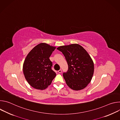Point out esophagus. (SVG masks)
<instances>
[{
    "label": "esophagus",
    "mask_w": 120,
    "mask_h": 120,
    "mask_svg": "<svg viewBox=\"0 0 120 120\" xmlns=\"http://www.w3.org/2000/svg\"><path fill=\"white\" fill-rule=\"evenodd\" d=\"M58 72L59 73H62V70H61V69H60L59 70H58Z\"/></svg>",
    "instance_id": "1"
}]
</instances>
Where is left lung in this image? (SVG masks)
I'll return each mask as SVG.
<instances>
[{
	"label": "left lung",
	"instance_id": "obj_1",
	"mask_svg": "<svg viewBox=\"0 0 120 120\" xmlns=\"http://www.w3.org/2000/svg\"><path fill=\"white\" fill-rule=\"evenodd\" d=\"M68 65L63 74L66 83L71 89L78 91L86 87L90 82L94 72V64L91 56L81 45L73 44L59 46Z\"/></svg>",
	"mask_w": 120,
	"mask_h": 120
}]
</instances>
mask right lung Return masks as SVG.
Returning a JSON list of instances; mask_svg holds the SVG:
<instances>
[{
    "mask_svg": "<svg viewBox=\"0 0 120 120\" xmlns=\"http://www.w3.org/2000/svg\"><path fill=\"white\" fill-rule=\"evenodd\" d=\"M56 48L41 43L34 47L27 55L23 70L26 79L32 87L44 90L56 77V73L52 69V63L49 59Z\"/></svg>",
    "mask_w": 120,
    "mask_h": 120,
    "instance_id": "obj_1",
    "label": "right lung"
}]
</instances>
